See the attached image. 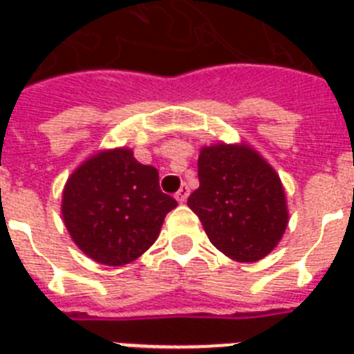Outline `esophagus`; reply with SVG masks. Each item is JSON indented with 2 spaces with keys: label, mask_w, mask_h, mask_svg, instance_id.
<instances>
[{
  "label": "esophagus",
  "mask_w": 354,
  "mask_h": 354,
  "mask_svg": "<svg viewBox=\"0 0 354 354\" xmlns=\"http://www.w3.org/2000/svg\"><path fill=\"white\" fill-rule=\"evenodd\" d=\"M187 196H189V187L187 185H182V187H180V191L176 193V200L180 202V204H183V202L187 200Z\"/></svg>",
  "instance_id": "34e87169"
}]
</instances>
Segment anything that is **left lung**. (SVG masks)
Masks as SVG:
<instances>
[{"label":"left lung","mask_w":354,"mask_h":354,"mask_svg":"<svg viewBox=\"0 0 354 354\" xmlns=\"http://www.w3.org/2000/svg\"><path fill=\"white\" fill-rule=\"evenodd\" d=\"M198 180L187 205L216 250L239 263H255L279 244L288 224L285 189L257 150L246 143L202 147Z\"/></svg>","instance_id":"8db88e82"}]
</instances>
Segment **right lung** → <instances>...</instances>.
<instances>
[{
	"mask_svg": "<svg viewBox=\"0 0 354 354\" xmlns=\"http://www.w3.org/2000/svg\"><path fill=\"white\" fill-rule=\"evenodd\" d=\"M178 202L161 193L156 167L127 147L99 150L82 161L62 191V218L79 250L106 266L141 257Z\"/></svg>",
	"mask_w": 354,
	"mask_h": 354,
	"instance_id": "1",
	"label": "right lung"
}]
</instances>
